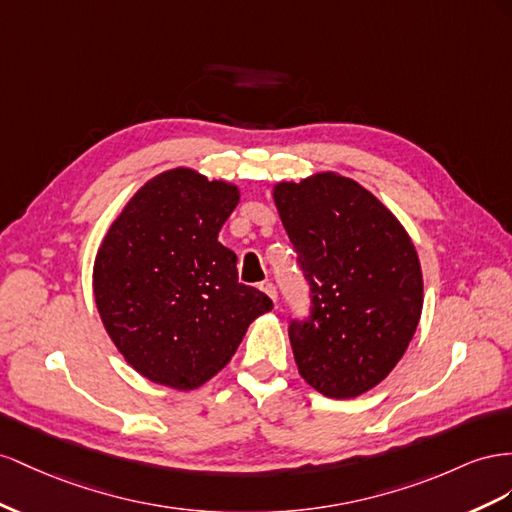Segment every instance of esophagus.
<instances>
[{"mask_svg":"<svg viewBox=\"0 0 512 512\" xmlns=\"http://www.w3.org/2000/svg\"><path fill=\"white\" fill-rule=\"evenodd\" d=\"M261 287V291H266V294L276 302V287H274V283H270V281H266V283H261L259 285Z\"/></svg>","mask_w":512,"mask_h":512,"instance_id":"obj_1","label":"esophagus"}]
</instances>
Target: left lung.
I'll use <instances>...</instances> for the list:
<instances>
[{"label":"left lung","instance_id":"left-lung-1","mask_svg":"<svg viewBox=\"0 0 512 512\" xmlns=\"http://www.w3.org/2000/svg\"><path fill=\"white\" fill-rule=\"evenodd\" d=\"M274 203L311 289V315L289 321L298 371L324 397H358L397 367L416 332L414 242L382 201L337 173L276 184Z\"/></svg>","mask_w":512,"mask_h":512}]
</instances>
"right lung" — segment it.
Here are the masks:
<instances>
[{"instance_id": "1", "label": "right lung", "mask_w": 512, "mask_h": 512, "mask_svg": "<svg viewBox=\"0 0 512 512\" xmlns=\"http://www.w3.org/2000/svg\"><path fill=\"white\" fill-rule=\"evenodd\" d=\"M238 201L233 184L165 171L139 188L98 248L100 319L150 382L206 384L236 354L248 324L272 309L264 291L238 283L236 253L218 242Z\"/></svg>"}]
</instances>
